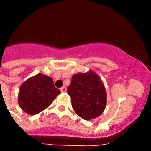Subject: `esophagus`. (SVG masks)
Here are the masks:
<instances>
[{
    "label": "esophagus",
    "mask_w": 151,
    "mask_h": 151,
    "mask_svg": "<svg viewBox=\"0 0 151 151\" xmlns=\"http://www.w3.org/2000/svg\"><path fill=\"white\" fill-rule=\"evenodd\" d=\"M60 91H61V92H66V88L65 87V86H63V87L60 88Z\"/></svg>",
    "instance_id": "1"
}]
</instances>
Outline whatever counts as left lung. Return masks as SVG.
<instances>
[{
	"mask_svg": "<svg viewBox=\"0 0 151 151\" xmlns=\"http://www.w3.org/2000/svg\"><path fill=\"white\" fill-rule=\"evenodd\" d=\"M67 92L73 110L83 119H94L105 110V88L99 76L92 71L73 75Z\"/></svg>",
	"mask_w": 151,
	"mask_h": 151,
	"instance_id": "obj_1",
	"label": "left lung"
}]
</instances>
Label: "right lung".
I'll return each mask as SVG.
<instances>
[{"mask_svg": "<svg viewBox=\"0 0 151 151\" xmlns=\"http://www.w3.org/2000/svg\"><path fill=\"white\" fill-rule=\"evenodd\" d=\"M59 94L50 77L38 73L21 85L19 104L25 112L34 115L48 107Z\"/></svg>", "mask_w": 151, "mask_h": 151, "instance_id": "1", "label": "right lung"}]
</instances>
